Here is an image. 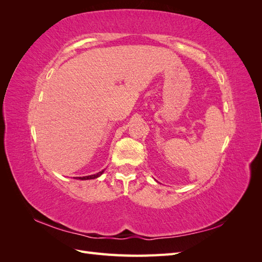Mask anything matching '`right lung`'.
<instances>
[{"mask_svg": "<svg viewBox=\"0 0 262 262\" xmlns=\"http://www.w3.org/2000/svg\"><path fill=\"white\" fill-rule=\"evenodd\" d=\"M104 172V170H101V171H99V172H97V173H95V175H90V176H85V177H77V178H80L81 180H89V179H95V178H97V177H99L101 173Z\"/></svg>", "mask_w": 262, "mask_h": 262, "instance_id": "right-lung-1", "label": "right lung"}]
</instances>
